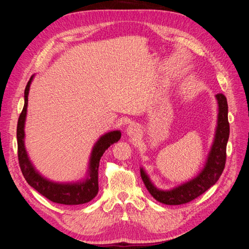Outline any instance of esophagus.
<instances>
[{"instance_id":"esophagus-1","label":"esophagus","mask_w":249,"mask_h":249,"mask_svg":"<svg viewBox=\"0 0 249 249\" xmlns=\"http://www.w3.org/2000/svg\"><path fill=\"white\" fill-rule=\"evenodd\" d=\"M139 132H140V127L137 124L132 123L126 126V133L131 137L132 136H137V134H139Z\"/></svg>"}]
</instances>
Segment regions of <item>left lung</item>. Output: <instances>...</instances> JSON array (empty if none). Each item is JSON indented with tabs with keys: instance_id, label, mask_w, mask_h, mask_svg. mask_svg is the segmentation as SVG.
<instances>
[{
	"instance_id": "obj_1",
	"label": "left lung",
	"mask_w": 249,
	"mask_h": 249,
	"mask_svg": "<svg viewBox=\"0 0 249 249\" xmlns=\"http://www.w3.org/2000/svg\"><path fill=\"white\" fill-rule=\"evenodd\" d=\"M218 105L217 124L212 145L208 153L203 167L194 178L171 189H160L153 182L146 171L140 167V175L143 183L152 196L164 205L178 206L189 202L198 197L209 188L215 185L223 171L227 159V144L230 136V124L228 119L229 107L227 97L222 93L215 95Z\"/></svg>"
}]
</instances>
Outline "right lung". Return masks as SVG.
<instances>
[{"mask_svg":"<svg viewBox=\"0 0 249 249\" xmlns=\"http://www.w3.org/2000/svg\"><path fill=\"white\" fill-rule=\"evenodd\" d=\"M35 74L29 80L25 89V105L19 115L18 122L17 138H18V162L27 183L33 187L36 191L42 194L53 202L61 203V205H82L93 199L99 192V166L101 158L106 152L108 147L117 142L122 137V132L119 130L105 133L96 140L90 153L88 168L85 177L77 180V182H55L46 177L35 168L25 145V124L28 108V96L30 86Z\"/></svg>","mask_w":249,"mask_h":249,"instance_id":"right-lung-1","label":"right lung"}]
</instances>
